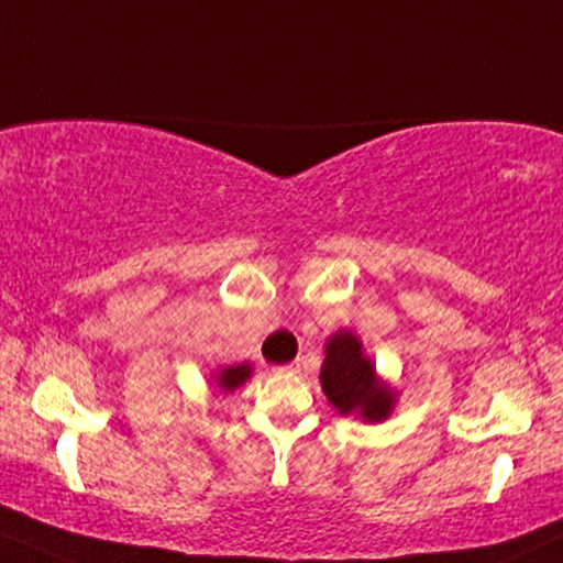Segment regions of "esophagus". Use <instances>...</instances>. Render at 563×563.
Masks as SVG:
<instances>
[{
    "label": "esophagus",
    "mask_w": 563,
    "mask_h": 563,
    "mask_svg": "<svg viewBox=\"0 0 563 563\" xmlns=\"http://www.w3.org/2000/svg\"><path fill=\"white\" fill-rule=\"evenodd\" d=\"M277 372H288V375H294V372H301V362H299V358H296V362L277 367Z\"/></svg>",
    "instance_id": "esophagus-1"
}]
</instances>
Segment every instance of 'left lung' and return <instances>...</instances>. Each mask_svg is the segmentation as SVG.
<instances>
[{
    "label": "left lung",
    "mask_w": 563,
    "mask_h": 563,
    "mask_svg": "<svg viewBox=\"0 0 563 563\" xmlns=\"http://www.w3.org/2000/svg\"><path fill=\"white\" fill-rule=\"evenodd\" d=\"M320 383L328 401L343 417L356 415L364 422H383L396 404V393L377 377L375 364L351 330L328 338Z\"/></svg>",
    "instance_id": "obj_1"
}]
</instances>
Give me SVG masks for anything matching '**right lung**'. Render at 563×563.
Masks as SVG:
<instances>
[{"label":"right lung","mask_w":563,"mask_h":563,"mask_svg":"<svg viewBox=\"0 0 563 563\" xmlns=\"http://www.w3.org/2000/svg\"><path fill=\"white\" fill-rule=\"evenodd\" d=\"M212 377H214L217 388L225 390V393H233L235 388H241V385L246 383L249 377H252V364H235V367L220 369Z\"/></svg>","instance_id":"1"}]
</instances>
